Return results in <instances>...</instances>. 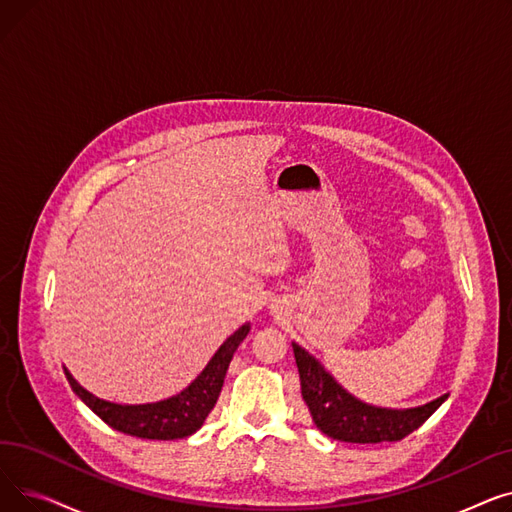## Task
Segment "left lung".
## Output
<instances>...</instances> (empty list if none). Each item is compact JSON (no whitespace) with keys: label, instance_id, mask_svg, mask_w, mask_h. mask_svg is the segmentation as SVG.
<instances>
[{"label":"left lung","instance_id":"1","mask_svg":"<svg viewBox=\"0 0 512 512\" xmlns=\"http://www.w3.org/2000/svg\"><path fill=\"white\" fill-rule=\"evenodd\" d=\"M292 351L299 367L301 394L315 425L326 436L340 442H398L421 427L448 398L444 394L423 407L405 411L371 407L348 394L305 348L292 342Z\"/></svg>","mask_w":512,"mask_h":512}]
</instances>
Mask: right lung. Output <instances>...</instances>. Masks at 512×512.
<instances>
[{
  "label": "right lung",
  "instance_id": "add662e5",
  "mask_svg": "<svg viewBox=\"0 0 512 512\" xmlns=\"http://www.w3.org/2000/svg\"><path fill=\"white\" fill-rule=\"evenodd\" d=\"M249 330V324L236 330L220 346V351L211 357L199 378L186 390L168 400L151 402V405H116V402L101 400L87 392L83 386H78L72 375L66 369L64 371L76 396L97 417H101L110 427L118 429V432L143 440H180L195 434L215 407L224 386L228 365L238 344L247 338Z\"/></svg>",
  "mask_w": 512,
  "mask_h": 512
}]
</instances>
